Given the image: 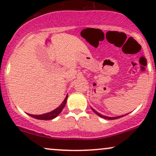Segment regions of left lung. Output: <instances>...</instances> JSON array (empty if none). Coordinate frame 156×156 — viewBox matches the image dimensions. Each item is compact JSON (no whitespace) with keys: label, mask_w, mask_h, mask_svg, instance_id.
<instances>
[{"label":"left lung","mask_w":156,"mask_h":156,"mask_svg":"<svg viewBox=\"0 0 156 156\" xmlns=\"http://www.w3.org/2000/svg\"><path fill=\"white\" fill-rule=\"evenodd\" d=\"M91 109H92V110L95 113H96V114L97 115H98V116L99 117H101V118H104V119H107V120H115V119H118V118H122V117H123V116H125V115H121V116H118V117H107V116H104V115H101V114H99V113L98 112H96V110H95L94 109H93V108H92L91 107ZM127 115V114H126Z\"/></svg>","instance_id":"obj_1"}]
</instances>
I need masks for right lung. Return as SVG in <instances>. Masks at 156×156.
I'll use <instances>...</instances> for the list:
<instances>
[{"label":"right lung","instance_id":"add662e5","mask_svg":"<svg viewBox=\"0 0 156 156\" xmlns=\"http://www.w3.org/2000/svg\"><path fill=\"white\" fill-rule=\"evenodd\" d=\"M67 98H68V95L66 96V98H65V99H64L63 101L62 102V104L59 106V107H58V108H56V109H54V110H53V111L50 112L45 113V114L39 115H31V114H28V115H30V117H32V118L38 119V120H52V119L55 118L56 117L58 116V115H59L60 112H61V111L63 110V109L64 108V107H65L66 104Z\"/></svg>","mask_w":156,"mask_h":156}]
</instances>
